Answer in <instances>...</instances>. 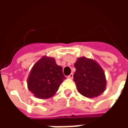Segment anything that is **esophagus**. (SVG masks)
<instances>
[{
  "label": "esophagus",
  "instance_id": "esophagus-1",
  "mask_svg": "<svg viewBox=\"0 0 128 128\" xmlns=\"http://www.w3.org/2000/svg\"><path fill=\"white\" fill-rule=\"evenodd\" d=\"M67 78H68V79H72V78H73V74H72V73H70Z\"/></svg>",
  "mask_w": 128,
  "mask_h": 128
}]
</instances>
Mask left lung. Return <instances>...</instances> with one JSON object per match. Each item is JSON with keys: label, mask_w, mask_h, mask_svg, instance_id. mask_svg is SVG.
I'll list each match as a JSON object with an SVG mask.
<instances>
[{"label": "left lung", "mask_w": 128, "mask_h": 128, "mask_svg": "<svg viewBox=\"0 0 128 128\" xmlns=\"http://www.w3.org/2000/svg\"><path fill=\"white\" fill-rule=\"evenodd\" d=\"M76 71L73 75L78 92L88 98H93L103 93L106 88L104 70L95 60L79 58L74 64Z\"/></svg>", "instance_id": "1"}]
</instances>
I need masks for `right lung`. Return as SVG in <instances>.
<instances>
[{
	"mask_svg": "<svg viewBox=\"0 0 128 128\" xmlns=\"http://www.w3.org/2000/svg\"><path fill=\"white\" fill-rule=\"evenodd\" d=\"M66 79L62 68L53 58L43 56L34 64L27 79L29 91L38 99H48L56 94Z\"/></svg>",
	"mask_w": 128,
	"mask_h": 128,
	"instance_id": "obj_1",
	"label": "right lung"
}]
</instances>
